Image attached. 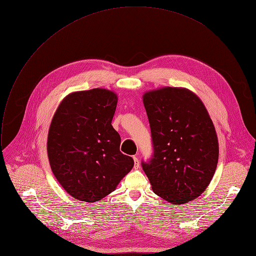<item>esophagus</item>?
Listing matches in <instances>:
<instances>
[{
  "label": "esophagus",
  "instance_id": "esophagus-1",
  "mask_svg": "<svg viewBox=\"0 0 256 256\" xmlns=\"http://www.w3.org/2000/svg\"><path fill=\"white\" fill-rule=\"evenodd\" d=\"M134 169H138L140 168V161H138L136 156H134Z\"/></svg>",
  "mask_w": 256,
  "mask_h": 256
}]
</instances>
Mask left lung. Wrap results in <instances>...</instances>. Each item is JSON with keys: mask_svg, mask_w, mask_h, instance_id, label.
Segmentation results:
<instances>
[{"mask_svg": "<svg viewBox=\"0 0 256 256\" xmlns=\"http://www.w3.org/2000/svg\"><path fill=\"white\" fill-rule=\"evenodd\" d=\"M154 153L142 162L153 192L182 204L210 184L218 159L212 122L202 100L186 88L164 87L142 96Z\"/></svg>", "mask_w": 256, "mask_h": 256, "instance_id": "obj_1", "label": "left lung"}]
</instances>
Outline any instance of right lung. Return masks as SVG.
Segmentation results:
<instances>
[{
  "instance_id": "1",
  "label": "right lung",
  "mask_w": 256,
  "mask_h": 256,
  "mask_svg": "<svg viewBox=\"0 0 256 256\" xmlns=\"http://www.w3.org/2000/svg\"><path fill=\"white\" fill-rule=\"evenodd\" d=\"M118 96L95 88L68 94L52 118L48 155L52 171L75 198L94 202L112 192L134 167L120 151V136L112 128Z\"/></svg>"
}]
</instances>
